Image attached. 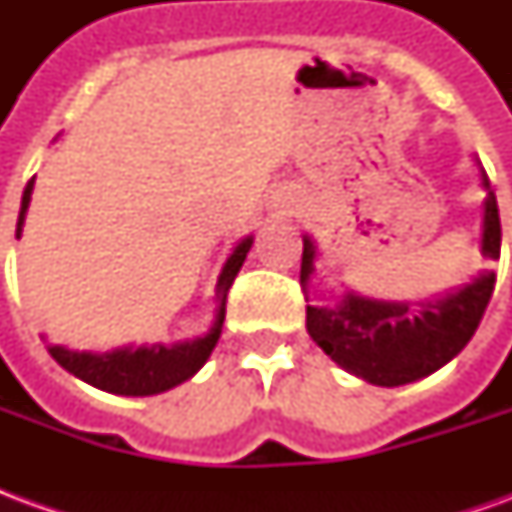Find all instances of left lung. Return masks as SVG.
I'll use <instances>...</instances> for the list:
<instances>
[{
    "instance_id": "obj_1",
    "label": "left lung",
    "mask_w": 512,
    "mask_h": 512,
    "mask_svg": "<svg viewBox=\"0 0 512 512\" xmlns=\"http://www.w3.org/2000/svg\"><path fill=\"white\" fill-rule=\"evenodd\" d=\"M483 186L488 191L483 205V257L499 260L502 224L496 194L491 191L485 172ZM312 260L315 244L304 235V288L315 271ZM494 282V274L485 271L466 288L419 304V310L408 307L406 301H376L345 293L343 301L332 310L307 307V332L326 351V356H332L348 373L376 386L411 384L417 378L436 373L466 348L483 321Z\"/></svg>"
}]
</instances>
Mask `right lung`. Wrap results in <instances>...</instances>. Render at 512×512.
Returning <instances> with one entry per match:
<instances>
[{
    "label": "right lung",
    "instance_id": "1",
    "mask_svg": "<svg viewBox=\"0 0 512 512\" xmlns=\"http://www.w3.org/2000/svg\"><path fill=\"white\" fill-rule=\"evenodd\" d=\"M32 183L29 180L24 197H21V213H18L16 238H21V227H24V216H27L29 200H32ZM252 249V238H244L235 246L233 255L227 257L219 282H216V299H219V310H216V321H213L211 332L205 337H197L191 343H175V345H139V348H117L112 354H87V351H68L62 345H49V354L57 359V365L65 367L68 373L82 378L90 386H98L112 395H128V397H145L167 392L172 386L189 381L197 370H200L208 356L219 343L224 323V304H227V290L238 277V271L244 266L246 252Z\"/></svg>",
    "mask_w": 512,
    "mask_h": 512
}]
</instances>
